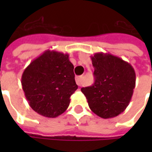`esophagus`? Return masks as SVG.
I'll use <instances>...</instances> for the list:
<instances>
[{"label": "esophagus", "instance_id": "1", "mask_svg": "<svg viewBox=\"0 0 152 152\" xmlns=\"http://www.w3.org/2000/svg\"><path fill=\"white\" fill-rule=\"evenodd\" d=\"M76 84H77V86H82V76H76Z\"/></svg>", "mask_w": 152, "mask_h": 152}]
</instances>
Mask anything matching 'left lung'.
<instances>
[{
    "label": "left lung",
    "mask_w": 152,
    "mask_h": 152,
    "mask_svg": "<svg viewBox=\"0 0 152 152\" xmlns=\"http://www.w3.org/2000/svg\"><path fill=\"white\" fill-rule=\"evenodd\" d=\"M95 81L81 88L89 108L103 119L117 116L130 102L135 87L134 67L119 57L96 53L91 56Z\"/></svg>",
    "instance_id": "obj_1"
}]
</instances>
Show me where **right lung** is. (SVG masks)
Listing matches in <instances>:
<instances>
[{"label": "right lung", "mask_w": 152, "mask_h": 152, "mask_svg": "<svg viewBox=\"0 0 152 152\" xmlns=\"http://www.w3.org/2000/svg\"><path fill=\"white\" fill-rule=\"evenodd\" d=\"M69 54L46 50L28 65L21 83L29 106L38 114L55 118L70 104V97L78 86Z\"/></svg>", "instance_id": "1"}]
</instances>
